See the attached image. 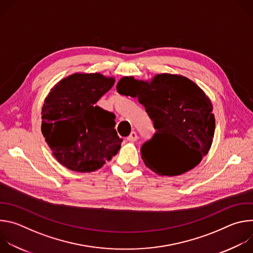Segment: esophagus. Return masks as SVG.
Returning a JSON list of instances; mask_svg holds the SVG:
<instances>
[{"instance_id": "esophagus-1", "label": "esophagus", "mask_w": 253, "mask_h": 253, "mask_svg": "<svg viewBox=\"0 0 253 253\" xmlns=\"http://www.w3.org/2000/svg\"><path fill=\"white\" fill-rule=\"evenodd\" d=\"M137 139H138V136H137V133H136L135 131H132V132L130 133V135L127 137V140L130 141V142H134V141H136Z\"/></svg>"}]
</instances>
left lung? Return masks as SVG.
I'll use <instances>...</instances> for the list:
<instances>
[{
  "label": "left lung",
  "mask_w": 253,
  "mask_h": 253,
  "mask_svg": "<svg viewBox=\"0 0 253 253\" xmlns=\"http://www.w3.org/2000/svg\"><path fill=\"white\" fill-rule=\"evenodd\" d=\"M121 95L137 97L153 121L156 133L141 147L147 167L159 175L176 176L197 166L207 155L213 141L215 118L213 106L204 91L182 75L157 74L150 81L123 77L116 86ZM170 135L179 142L183 164L171 166L159 142Z\"/></svg>",
  "instance_id": "left-lung-1"
}]
</instances>
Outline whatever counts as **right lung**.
I'll use <instances>...</instances> for the list:
<instances>
[{
    "instance_id": "obj_1",
    "label": "right lung",
    "mask_w": 253,
    "mask_h": 253,
    "mask_svg": "<svg viewBox=\"0 0 253 253\" xmlns=\"http://www.w3.org/2000/svg\"><path fill=\"white\" fill-rule=\"evenodd\" d=\"M115 83L100 73H75L59 81L42 107V134L57 161L76 172H93L121 147L115 115L96 102Z\"/></svg>"
}]
</instances>
